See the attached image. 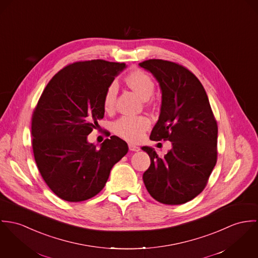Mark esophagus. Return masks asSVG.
I'll list each match as a JSON object with an SVG mask.
<instances>
[{
    "mask_svg": "<svg viewBox=\"0 0 258 258\" xmlns=\"http://www.w3.org/2000/svg\"><path fill=\"white\" fill-rule=\"evenodd\" d=\"M128 148H130L131 151H140L141 150V148L138 145L134 144V143H130L128 144Z\"/></svg>",
    "mask_w": 258,
    "mask_h": 258,
    "instance_id": "esophagus-1",
    "label": "esophagus"
}]
</instances>
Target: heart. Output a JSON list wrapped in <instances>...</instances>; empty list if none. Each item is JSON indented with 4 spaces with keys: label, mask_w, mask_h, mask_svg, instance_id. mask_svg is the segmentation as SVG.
I'll use <instances>...</instances> for the list:
<instances>
[{
    "label": "heart",
    "mask_w": 258,
    "mask_h": 258,
    "mask_svg": "<svg viewBox=\"0 0 258 258\" xmlns=\"http://www.w3.org/2000/svg\"><path fill=\"white\" fill-rule=\"evenodd\" d=\"M126 83L142 99H148L153 91L154 83L149 75L141 70L132 72L126 77ZM116 85L112 83L108 87L104 96V108L110 110L115 103ZM150 120L145 116H121L114 123V131L120 138L130 142H139L143 133L149 127Z\"/></svg>",
    "instance_id": "b5f03b06"
}]
</instances>
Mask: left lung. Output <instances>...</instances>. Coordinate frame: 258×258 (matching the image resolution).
Masks as SVG:
<instances>
[{"label": "left lung", "instance_id": "left-lung-1", "mask_svg": "<svg viewBox=\"0 0 258 258\" xmlns=\"http://www.w3.org/2000/svg\"><path fill=\"white\" fill-rule=\"evenodd\" d=\"M159 83L161 107L151 141H169L163 157L143 146L150 157L144 185L155 200L181 205L197 197L217 163L218 124L207 93L198 78L177 63L149 59L139 64Z\"/></svg>", "mask_w": 258, "mask_h": 258}]
</instances>
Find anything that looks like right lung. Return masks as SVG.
<instances>
[{
  "instance_id": "obj_1",
  "label": "right lung",
  "mask_w": 258,
  "mask_h": 258,
  "mask_svg": "<svg viewBox=\"0 0 258 258\" xmlns=\"http://www.w3.org/2000/svg\"><path fill=\"white\" fill-rule=\"evenodd\" d=\"M124 63L101 59L72 63L43 90L32 115L34 159L43 180L62 200H88L105 187L111 170L128 151L112 136L100 148L87 136L105 115L104 96Z\"/></svg>"
}]
</instances>
